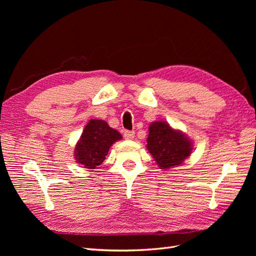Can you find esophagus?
Returning <instances> with one entry per match:
<instances>
[{
	"label": "esophagus",
	"mask_w": 256,
	"mask_h": 256,
	"mask_svg": "<svg viewBox=\"0 0 256 256\" xmlns=\"http://www.w3.org/2000/svg\"><path fill=\"white\" fill-rule=\"evenodd\" d=\"M124 136H125V138H127V140H132L134 138V131L126 130L125 132H124Z\"/></svg>",
	"instance_id": "obj_1"
}]
</instances>
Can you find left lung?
Masks as SVG:
<instances>
[{"instance_id":"left-lung-1","label":"left lung","mask_w":256,"mask_h":256,"mask_svg":"<svg viewBox=\"0 0 256 256\" xmlns=\"http://www.w3.org/2000/svg\"><path fill=\"white\" fill-rule=\"evenodd\" d=\"M146 147L162 170L180 166L192 152V142L182 131L175 130L166 122L150 125Z\"/></svg>"}]
</instances>
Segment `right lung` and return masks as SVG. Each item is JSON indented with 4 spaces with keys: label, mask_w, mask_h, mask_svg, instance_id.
Instances as JSON below:
<instances>
[{
    "label": "right lung",
    "mask_w": 256,
    "mask_h": 256,
    "mask_svg": "<svg viewBox=\"0 0 256 256\" xmlns=\"http://www.w3.org/2000/svg\"><path fill=\"white\" fill-rule=\"evenodd\" d=\"M122 134L102 120H90L74 148V159L84 168L94 170L106 159L110 147L122 140Z\"/></svg>",
    "instance_id": "1"
}]
</instances>
